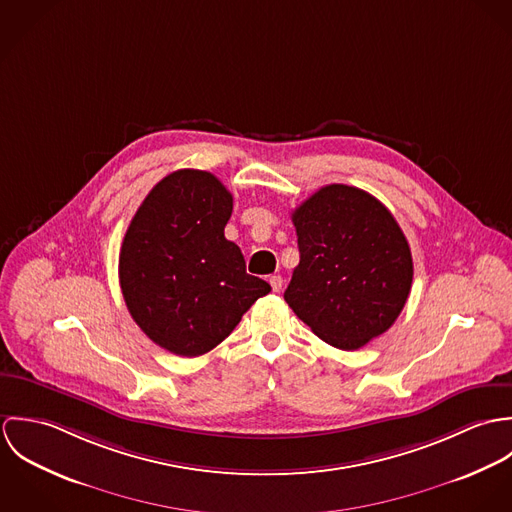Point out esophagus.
<instances>
[{"label": "esophagus", "mask_w": 512, "mask_h": 512, "mask_svg": "<svg viewBox=\"0 0 512 512\" xmlns=\"http://www.w3.org/2000/svg\"><path fill=\"white\" fill-rule=\"evenodd\" d=\"M270 286H272V290H274V292H280V290H282V286H284L282 276H272V278H270Z\"/></svg>", "instance_id": "1"}]
</instances>
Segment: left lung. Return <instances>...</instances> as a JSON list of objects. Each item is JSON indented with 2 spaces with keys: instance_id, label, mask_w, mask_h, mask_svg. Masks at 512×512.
Masks as SVG:
<instances>
[{
  "instance_id": "8db88e82",
  "label": "left lung",
  "mask_w": 512,
  "mask_h": 512,
  "mask_svg": "<svg viewBox=\"0 0 512 512\" xmlns=\"http://www.w3.org/2000/svg\"><path fill=\"white\" fill-rule=\"evenodd\" d=\"M299 264L284 299L325 343L357 351L392 327L412 288L408 240L363 189L327 185L292 215Z\"/></svg>"
}]
</instances>
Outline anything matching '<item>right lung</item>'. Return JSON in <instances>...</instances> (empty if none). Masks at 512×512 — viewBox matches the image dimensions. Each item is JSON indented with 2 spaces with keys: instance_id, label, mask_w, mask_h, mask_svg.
I'll list each match as a JSON object with an SVG mask.
<instances>
[{
  "instance_id": "obj_1",
  "label": "right lung",
  "mask_w": 512,
  "mask_h": 512,
  "mask_svg": "<svg viewBox=\"0 0 512 512\" xmlns=\"http://www.w3.org/2000/svg\"><path fill=\"white\" fill-rule=\"evenodd\" d=\"M232 195L209 171L163 177L130 222L120 250V288L147 337L179 357L215 349L270 284L246 274L224 238Z\"/></svg>"
}]
</instances>
